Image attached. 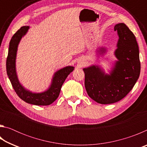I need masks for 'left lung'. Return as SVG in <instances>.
I'll return each mask as SVG.
<instances>
[{"label":"left lung","instance_id":"obj_1","mask_svg":"<svg viewBox=\"0 0 147 147\" xmlns=\"http://www.w3.org/2000/svg\"><path fill=\"white\" fill-rule=\"evenodd\" d=\"M114 30L119 39L114 52L117 60L109 74L98 65L84 68L85 88L90 98L96 102L109 104L117 102L127 95L138 80L141 70L139 51L136 37L124 23L117 24ZM105 47L99 49V54L106 53Z\"/></svg>","mask_w":147,"mask_h":147}]
</instances>
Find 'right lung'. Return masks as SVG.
Segmentation results:
<instances>
[{"label": "right lung", "instance_id": "add662e5", "mask_svg": "<svg viewBox=\"0 0 147 147\" xmlns=\"http://www.w3.org/2000/svg\"><path fill=\"white\" fill-rule=\"evenodd\" d=\"M30 26H22L11 39L8 54L6 59V71L11 84L19 98L26 102L37 106H48L55 101L60 93L61 86L67 77L73 72L74 67L67 66L54 74L51 84L46 91L41 93H34L26 89L19 82L16 72V56L19 42L25 35Z\"/></svg>", "mask_w": 147, "mask_h": 147}]
</instances>
